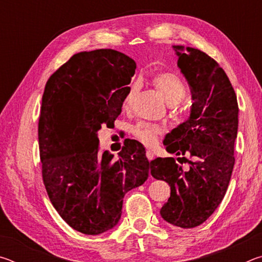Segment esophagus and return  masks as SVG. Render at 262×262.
<instances>
[{
	"instance_id": "34e87169",
	"label": "esophagus",
	"mask_w": 262,
	"mask_h": 262,
	"mask_svg": "<svg viewBox=\"0 0 262 262\" xmlns=\"http://www.w3.org/2000/svg\"><path fill=\"white\" fill-rule=\"evenodd\" d=\"M147 157H148L149 161H152V159H154V154L150 151V150H147Z\"/></svg>"
}]
</instances>
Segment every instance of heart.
Segmentation results:
<instances>
[{
	"label": "heart",
	"instance_id": "b5f03b06",
	"mask_svg": "<svg viewBox=\"0 0 262 262\" xmlns=\"http://www.w3.org/2000/svg\"><path fill=\"white\" fill-rule=\"evenodd\" d=\"M154 86L161 94L163 99L167 105L179 104L185 97L186 88L183 81L174 74L171 73H159L152 77ZM136 92V85H132L128 89L127 94L123 99V107H128L130 105ZM162 128L156 125L147 122H140L133 128V134L137 137L142 143L147 145H152L156 143L158 135L162 134Z\"/></svg>",
	"mask_w": 262,
	"mask_h": 262
}]
</instances>
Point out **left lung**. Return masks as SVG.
Returning <instances> with one entry per match:
<instances>
[{"label": "left lung", "instance_id": "1", "mask_svg": "<svg viewBox=\"0 0 262 262\" xmlns=\"http://www.w3.org/2000/svg\"><path fill=\"white\" fill-rule=\"evenodd\" d=\"M172 48L192 89L193 104L187 120L166 134L163 143L168 154L178 156L177 161L189 165L184 170L173 157H158L150 162V172L171 187L161 209L164 221L190 229L207 221L227 193L239 110L231 83L214 59L196 48Z\"/></svg>", "mask_w": 262, "mask_h": 262}]
</instances>
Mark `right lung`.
I'll return each instance as SVG.
<instances>
[{"label":"right lung","mask_w":262,"mask_h":262,"mask_svg":"<svg viewBox=\"0 0 262 262\" xmlns=\"http://www.w3.org/2000/svg\"><path fill=\"white\" fill-rule=\"evenodd\" d=\"M135 68L118 51L81 52L46 83L38 126L42 180L53 207L78 232L113 229L125 194L149 177L140 142L125 145L117 161L108 150L99 154L98 132L114 126Z\"/></svg>","instance_id":"add662e5"}]
</instances>
